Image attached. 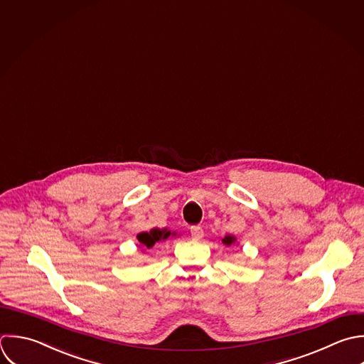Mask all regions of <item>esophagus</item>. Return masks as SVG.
<instances>
[{
    "mask_svg": "<svg viewBox=\"0 0 364 364\" xmlns=\"http://www.w3.org/2000/svg\"><path fill=\"white\" fill-rule=\"evenodd\" d=\"M190 231H191V238H193V240H201V238H203V235H204L203 228H201V227H198V225L191 227V228H190Z\"/></svg>",
    "mask_w": 364,
    "mask_h": 364,
    "instance_id": "obj_1",
    "label": "esophagus"
}]
</instances>
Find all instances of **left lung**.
<instances>
[{
	"mask_svg": "<svg viewBox=\"0 0 364 364\" xmlns=\"http://www.w3.org/2000/svg\"><path fill=\"white\" fill-rule=\"evenodd\" d=\"M235 241H237L235 237H232V235H225L224 240H223V244L227 245V247H231L232 244H235Z\"/></svg>",
	"mask_w": 364,
	"mask_h": 364,
	"instance_id": "1",
	"label": "left lung"
}]
</instances>
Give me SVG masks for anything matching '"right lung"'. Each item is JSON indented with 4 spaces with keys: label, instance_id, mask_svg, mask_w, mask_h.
Returning a JSON list of instances; mask_svg holds the SVG:
<instances>
[{
    "label": "right lung",
    "instance_id": "right-lung-1",
    "mask_svg": "<svg viewBox=\"0 0 364 364\" xmlns=\"http://www.w3.org/2000/svg\"><path fill=\"white\" fill-rule=\"evenodd\" d=\"M174 235H177V234L168 231L167 228H163V230H160V228H153V230H150L149 232H140V234H137V241H139V244H140L141 248L150 250V248H153L157 242L166 241V240H168L170 237H174Z\"/></svg>",
    "mask_w": 364,
    "mask_h": 364
}]
</instances>
